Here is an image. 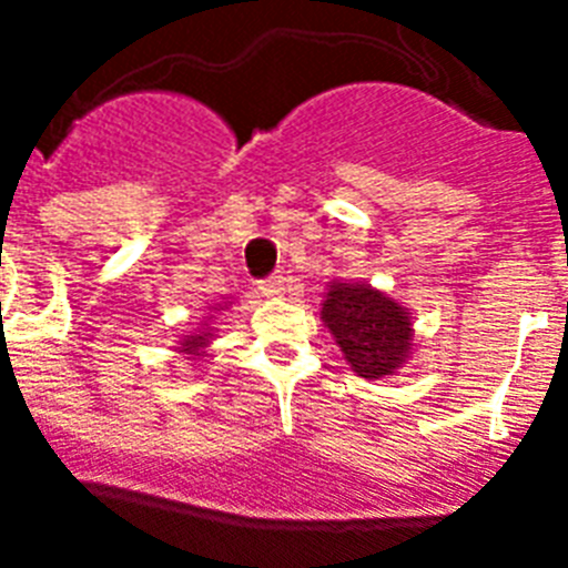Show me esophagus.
<instances>
[{
	"label": "esophagus",
	"instance_id": "esophagus-1",
	"mask_svg": "<svg viewBox=\"0 0 568 568\" xmlns=\"http://www.w3.org/2000/svg\"><path fill=\"white\" fill-rule=\"evenodd\" d=\"M258 290L264 295H281L287 290V278L284 275H270V278L258 281Z\"/></svg>",
	"mask_w": 568,
	"mask_h": 568
}]
</instances>
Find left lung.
Returning <instances> with one entry per match:
<instances>
[{
    "mask_svg": "<svg viewBox=\"0 0 568 568\" xmlns=\"http://www.w3.org/2000/svg\"><path fill=\"white\" fill-rule=\"evenodd\" d=\"M321 318L361 378L393 375L409 353L413 324L404 307L364 284H333Z\"/></svg>",
    "mask_w": 568,
    "mask_h": 568,
    "instance_id": "obj_1",
    "label": "left lung"
}]
</instances>
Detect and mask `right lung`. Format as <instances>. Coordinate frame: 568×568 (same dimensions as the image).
<instances>
[{
	"label": "right lung",
	"instance_id": "obj_1",
	"mask_svg": "<svg viewBox=\"0 0 568 568\" xmlns=\"http://www.w3.org/2000/svg\"><path fill=\"white\" fill-rule=\"evenodd\" d=\"M204 341H207L204 335H187V341H184V349H187V353H193V349H199Z\"/></svg>",
	"mask_w": 568,
	"mask_h": 568
}]
</instances>
